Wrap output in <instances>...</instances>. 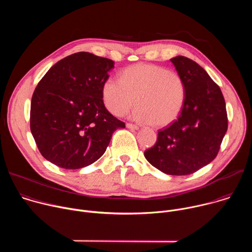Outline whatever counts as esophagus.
<instances>
[{
    "instance_id": "1",
    "label": "esophagus",
    "mask_w": 252,
    "mask_h": 252,
    "mask_svg": "<svg viewBox=\"0 0 252 252\" xmlns=\"http://www.w3.org/2000/svg\"><path fill=\"white\" fill-rule=\"evenodd\" d=\"M126 127L131 128V129H138V126L133 125V124H130V123H126Z\"/></svg>"
}]
</instances>
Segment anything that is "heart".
<instances>
[{"mask_svg": "<svg viewBox=\"0 0 252 252\" xmlns=\"http://www.w3.org/2000/svg\"><path fill=\"white\" fill-rule=\"evenodd\" d=\"M102 100L115 116L126 114L134 100L132 118L162 127L174 122L186 100V85L174 70L152 63H136L125 68L121 80L109 78L102 84Z\"/></svg>", "mask_w": 252, "mask_h": 252, "instance_id": "heart-1", "label": "heart"}]
</instances>
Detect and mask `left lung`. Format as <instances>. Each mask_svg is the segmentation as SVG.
Wrapping results in <instances>:
<instances>
[{
  "label": "left lung",
  "instance_id": "1",
  "mask_svg": "<svg viewBox=\"0 0 252 252\" xmlns=\"http://www.w3.org/2000/svg\"><path fill=\"white\" fill-rule=\"evenodd\" d=\"M170 61L186 85L185 104L177 120L158 130L145 157L166 174L187 175L217 158L228 120L221 90L206 71L187 57Z\"/></svg>",
  "mask_w": 252,
  "mask_h": 252
}]
</instances>
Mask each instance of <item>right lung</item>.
I'll list each match as a JSON object with an SVG mask.
<instances>
[{"label": "right lung", "mask_w": 252, "mask_h": 252, "mask_svg": "<svg viewBox=\"0 0 252 252\" xmlns=\"http://www.w3.org/2000/svg\"><path fill=\"white\" fill-rule=\"evenodd\" d=\"M114 61L80 52L55 63L32 96L30 126L42 156L65 169L96 161L126 127L105 109L101 89Z\"/></svg>", "instance_id": "add662e5"}]
</instances>
